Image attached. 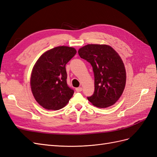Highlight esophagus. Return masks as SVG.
<instances>
[{
  "label": "esophagus",
  "mask_w": 157,
  "mask_h": 157,
  "mask_svg": "<svg viewBox=\"0 0 157 157\" xmlns=\"http://www.w3.org/2000/svg\"><path fill=\"white\" fill-rule=\"evenodd\" d=\"M82 90V87H78V88H76V91L78 92H81Z\"/></svg>",
  "instance_id": "1"
}]
</instances>
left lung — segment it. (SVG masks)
Masks as SVG:
<instances>
[{"mask_svg": "<svg viewBox=\"0 0 157 157\" xmlns=\"http://www.w3.org/2000/svg\"><path fill=\"white\" fill-rule=\"evenodd\" d=\"M78 55L92 65L94 74V92L88 101L99 108L113 105L124 91L126 73L121 56L107 44H87Z\"/></svg>", "mask_w": 157, "mask_h": 157, "instance_id": "1", "label": "left lung"}]
</instances>
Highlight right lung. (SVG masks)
<instances>
[{"label": "right lung", "instance_id": "right-lung-1", "mask_svg": "<svg viewBox=\"0 0 157 157\" xmlns=\"http://www.w3.org/2000/svg\"><path fill=\"white\" fill-rule=\"evenodd\" d=\"M77 53L61 46L45 52L33 66L30 86L35 100L48 110H59L68 103L74 91L67 83L65 65Z\"/></svg>", "mask_w": 157, "mask_h": 157}]
</instances>
